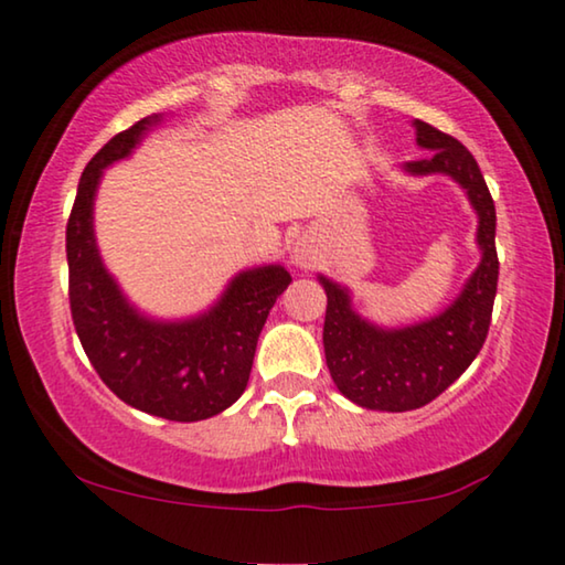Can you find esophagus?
Masks as SVG:
<instances>
[{"instance_id":"obj_1","label":"esophagus","mask_w":565,"mask_h":565,"mask_svg":"<svg viewBox=\"0 0 565 565\" xmlns=\"http://www.w3.org/2000/svg\"><path fill=\"white\" fill-rule=\"evenodd\" d=\"M316 259H319V252H316V246L311 238H298L296 244H292L290 249V265H296L300 269H308L316 265Z\"/></svg>"}]
</instances>
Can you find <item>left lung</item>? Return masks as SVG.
<instances>
[{
	"instance_id": "obj_1",
	"label": "left lung",
	"mask_w": 565,
	"mask_h": 565,
	"mask_svg": "<svg viewBox=\"0 0 565 565\" xmlns=\"http://www.w3.org/2000/svg\"><path fill=\"white\" fill-rule=\"evenodd\" d=\"M416 146L429 153L406 161L408 177L445 174L466 192L476 211V246L481 262L443 311L406 327L370 321L352 303L347 285L319 275L327 292L323 352L331 381L352 404L373 412H412L427 406L466 373L489 334L497 298V211L473 153L429 122L414 120Z\"/></svg>"
}]
</instances>
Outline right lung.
I'll list each match as a JSON object with an SVG mask.
<instances>
[{
	"label": "right lung",
	"instance_id": "add662e5",
	"mask_svg": "<svg viewBox=\"0 0 565 565\" xmlns=\"http://www.w3.org/2000/svg\"><path fill=\"white\" fill-rule=\"evenodd\" d=\"M161 120L164 113L138 120L84 167L66 226L68 303L84 352L115 396L161 419L200 422L244 393L269 308L292 277L277 262L246 267L184 319H157L122 292L97 246V190L105 169L128 159Z\"/></svg>",
	"mask_w": 565,
	"mask_h": 565
}]
</instances>
